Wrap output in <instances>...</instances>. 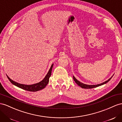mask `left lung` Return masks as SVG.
<instances>
[{
    "label": "left lung",
    "mask_w": 122,
    "mask_h": 122,
    "mask_svg": "<svg viewBox=\"0 0 122 122\" xmlns=\"http://www.w3.org/2000/svg\"><path fill=\"white\" fill-rule=\"evenodd\" d=\"M112 76L111 78H110L109 80H108L107 81H104V83H101L100 84H97V85H86V84H84L83 83H81V82H80V81H77L76 79L75 78V77L74 76H73V80H74V81L75 83H76L79 86H80L81 88H85V89H91V88H95V87H98V86H102V85H103L104 84H106L107 83H108V82L111 80V78L112 77Z\"/></svg>",
    "instance_id": "8db88e82"
}]
</instances>
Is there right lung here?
Returning <instances> with one entry per match:
<instances>
[{
    "instance_id": "obj_1",
    "label": "right lung",
    "mask_w": 122,
    "mask_h": 122,
    "mask_svg": "<svg viewBox=\"0 0 122 122\" xmlns=\"http://www.w3.org/2000/svg\"><path fill=\"white\" fill-rule=\"evenodd\" d=\"M53 64L51 65L50 70H49L48 73L46 75V76L44 78V80H42L41 81L39 82L38 83L35 84L33 85H27L19 84L18 83H17V82L12 80L11 79H10L8 77V75H6V76H7L8 78L9 79V81H10L11 83L12 84L16 86H17L20 88H21L24 90L29 91H32V92L37 91L45 88L46 86H47V84H48L49 81V78H50V77L51 75V72H52V68H53Z\"/></svg>"
}]
</instances>
